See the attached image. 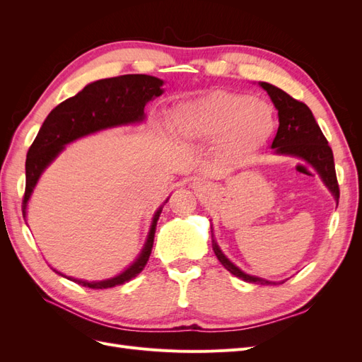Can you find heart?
Listing matches in <instances>:
<instances>
[{"label": "heart", "mask_w": 362, "mask_h": 362, "mask_svg": "<svg viewBox=\"0 0 362 362\" xmlns=\"http://www.w3.org/2000/svg\"><path fill=\"white\" fill-rule=\"evenodd\" d=\"M177 133L189 140L213 141L229 152L262 146L275 131V113L262 100L234 92H211L173 110Z\"/></svg>", "instance_id": "obj_1"}]
</instances>
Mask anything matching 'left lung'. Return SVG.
<instances>
[{"label":"left lung","instance_id":"left-lung-1","mask_svg":"<svg viewBox=\"0 0 362 362\" xmlns=\"http://www.w3.org/2000/svg\"><path fill=\"white\" fill-rule=\"evenodd\" d=\"M259 86L269 93L270 100L273 104H275L278 116H279L278 133L275 139H273L272 148L275 149L276 154L299 157L311 163L314 169L319 172L326 187L331 190L335 201L338 202L339 187L337 181L332 149L329 145H327V140L323 136L320 127L317 125L308 105L294 100L293 96L281 90L279 87H275L269 83H259ZM211 240H213V250L217 259L221 261L222 266L228 272H231L234 276L243 279L246 282L261 284V286H270V284L275 286L276 282H270L257 276H250L247 273L240 270L237 266H234L233 262L225 257L221 247L217 246L213 235V229H211Z\"/></svg>","mask_w":362,"mask_h":362}]
</instances>
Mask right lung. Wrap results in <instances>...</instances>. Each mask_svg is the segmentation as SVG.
<instances>
[{"mask_svg": "<svg viewBox=\"0 0 362 362\" xmlns=\"http://www.w3.org/2000/svg\"><path fill=\"white\" fill-rule=\"evenodd\" d=\"M163 80L145 74H128L113 76V78L98 80L87 84L81 92L69 100L59 104L48 115L42 124L39 133L33 141L25 160V193L23 199V216L27 214V202L33 189L51 161L63 151L64 145L83 136L96 133L105 128L136 124L145 119V105L163 93ZM168 202V199H166ZM163 206H160L152 218V225L146 238L145 247L141 249L139 258L120 275L98 282H87L59 275L80 284L83 287L95 290L112 288L129 279L136 278L145 269L149 259L158 217Z\"/></svg>", "mask_w": 362, "mask_h": 362, "instance_id": "obj_1", "label": "right lung"}]
</instances>
